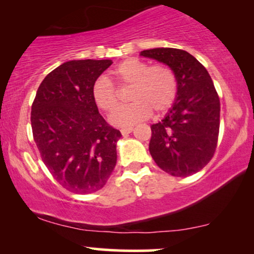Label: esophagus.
Here are the masks:
<instances>
[{"mask_svg":"<svg viewBox=\"0 0 254 254\" xmlns=\"http://www.w3.org/2000/svg\"><path fill=\"white\" fill-rule=\"evenodd\" d=\"M133 127H122L121 129V133L123 134V136H125V134H129L130 132H132Z\"/></svg>","mask_w":254,"mask_h":254,"instance_id":"esophagus-1","label":"esophagus"}]
</instances>
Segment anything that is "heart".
I'll use <instances>...</instances> for the list:
<instances>
[{
	"mask_svg": "<svg viewBox=\"0 0 254 254\" xmlns=\"http://www.w3.org/2000/svg\"><path fill=\"white\" fill-rule=\"evenodd\" d=\"M114 76L121 86H131L130 100L132 103L117 108L109 121L116 127H129L146 120L152 110L165 114L173 107L179 92L174 70L164 64L150 66L138 58H127L114 69ZM94 102L101 110L110 113L117 107L118 92L106 76H100L92 87Z\"/></svg>",
	"mask_w": 254,
	"mask_h": 254,
	"instance_id": "1",
	"label": "heart"
}]
</instances>
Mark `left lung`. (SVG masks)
Segmentation results:
<instances>
[{
    "label": "left lung",
    "instance_id": "1",
    "mask_svg": "<svg viewBox=\"0 0 254 254\" xmlns=\"http://www.w3.org/2000/svg\"><path fill=\"white\" fill-rule=\"evenodd\" d=\"M140 56L170 66L179 83L173 107L151 125L152 158L173 177L197 173L217 147L221 103L214 82L205 67L184 50L159 47L141 51Z\"/></svg>",
    "mask_w": 254,
    "mask_h": 254
}]
</instances>
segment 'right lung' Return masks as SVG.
I'll use <instances>...</instances> for the list:
<instances>
[{"instance_id": "1", "label": "right lung", "mask_w": 254, "mask_h": 254, "mask_svg": "<svg viewBox=\"0 0 254 254\" xmlns=\"http://www.w3.org/2000/svg\"><path fill=\"white\" fill-rule=\"evenodd\" d=\"M111 60H70L47 74L31 107L33 139L52 177L75 194L106 185L116 166L120 130L104 121L92 96Z\"/></svg>"}]
</instances>
